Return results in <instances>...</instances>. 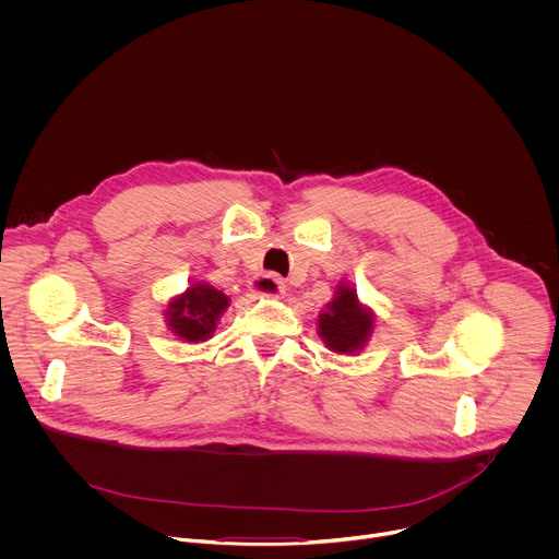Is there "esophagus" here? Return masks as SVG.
Masks as SVG:
<instances>
[{
  "instance_id": "esophagus-1",
  "label": "esophagus",
  "mask_w": 559,
  "mask_h": 559,
  "mask_svg": "<svg viewBox=\"0 0 559 559\" xmlns=\"http://www.w3.org/2000/svg\"><path fill=\"white\" fill-rule=\"evenodd\" d=\"M259 283H263V294L270 298H283L287 294V285L276 276H261Z\"/></svg>"
}]
</instances>
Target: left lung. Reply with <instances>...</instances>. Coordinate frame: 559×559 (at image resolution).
Here are the masks:
<instances>
[{"label":"left lung","instance_id":"8db88e82","mask_svg":"<svg viewBox=\"0 0 559 559\" xmlns=\"http://www.w3.org/2000/svg\"><path fill=\"white\" fill-rule=\"evenodd\" d=\"M318 335L331 353L359 355L377 329L372 307L364 305L348 281H340L331 302L318 316Z\"/></svg>","mask_w":559,"mask_h":559}]
</instances>
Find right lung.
Instances as JSON below:
<instances>
[{"label": "right lung", "mask_w": 559, "mask_h": 559, "mask_svg": "<svg viewBox=\"0 0 559 559\" xmlns=\"http://www.w3.org/2000/svg\"><path fill=\"white\" fill-rule=\"evenodd\" d=\"M230 307V298L206 281H191L182 294L165 305L167 331L187 344L209 342L219 318Z\"/></svg>", "instance_id": "1"}]
</instances>
